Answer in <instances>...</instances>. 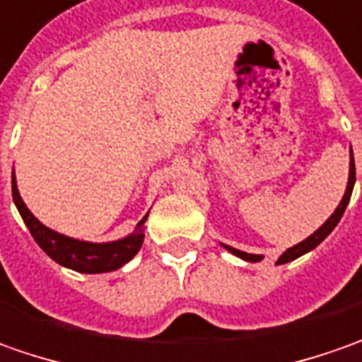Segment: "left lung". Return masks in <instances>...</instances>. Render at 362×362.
Masks as SVG:
<instances>
[{
  "label": "left lung",
  "instance_id": "left-lung-1",
  "mask_svg": "<svg viewBox=\"0 0 362 362\" xmlns=\"http://www.w3.org/2000/svg\"><path fill=\"white\" fill-rule=\"evenodd\" d=\"M355 178H356V172H355V158H353V150H351V174H349V184H346V192H344L343 200H341V204H339V208L334 210V214L330 216L320 228H318L315 234H310L306 240H303L300 244H296V246H293V248H288L284 255L276 260V264H284V262H291V260H294V258H298V256L306 255L308 250H313V248H317L318 244L322 243L327 236H329L330 232L334 230V226L339 224V220L343 218L344 210H346V206H349V200H351V194H353V186H355ZM224 248L226 250H230L232 255L240 256L243 260H248V262H258L262 256L260 255H248V252H243V250H236V248H232V246H226L224 244Z\"/></svg>",
  "mask_w": 362,
  "mask_h": 362
}]
</instances>
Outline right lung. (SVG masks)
I'll list each match as a JSON object with an SVG mask.
<instances>
[{
	"mask_svg": "<svg viewBox=\"0 0 362 362\" xmlns=\"http://www.w3.org/2000/svg\"><path fill=\"white\" fill-rule=\"evenodd\" d=\"M11 194H13V202L18 206L19 214L25 222V226L32 232L33 240L40 244V248L52 260H56L57 264L68 267L78 272H86V274H100V272H110V270H118L124 267L126 262H130L136 256V252L142 248L144 234L142 224L146 222L148 216H144L138 222V232L130 234L128 238H122L116 243H83V240H76L64 236L59 232L49 230L44 226L40 220L33 216L28 210V206L23 204L21 196L18 192V184H16V176L11 178Z\"/></svg>",
	"mask_w": 362,
	"mask_h": 362,
	"instance_id": "1",
	"label": "right lung"
}]
</instances>
